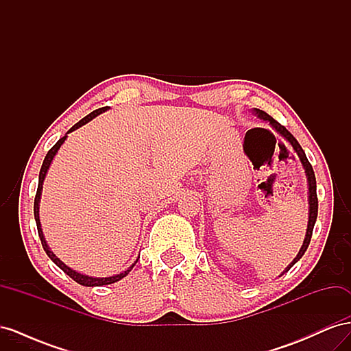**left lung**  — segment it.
I'll list each match as a JSON object with an SVG mask.
<instances>
[{
  "mask_svg": "<svg viewBox=\"0 0 351 351\" xmlns=\"http://www.w3.org/2000/svg\"><path fill=\"white\" fill-rule=\"evenodd\" d=\"M254 114H256L261 120H265V121H269V124L274 127L275 130H277L285 141H289L290 142V145L293 146V149L297 152V155H299V158H300V161H302V164H303V168H304V171H306V177H307V186H309V221H307V230H306V237H304V241H303V246H302V249L299 250V253H297V256L294 258V261L289 265V267L285 268V271L284 272H287V271H290V268L293 267V265L299 261L303 254H304V252H306V249L309 247V243H311V239H312V232H313V227H315V222H316V217H317V196H316V178H315V173H313V168H312V165H311V162L307 161V158H306V154H304V151L302 149V146L299 145V142L295 141V137L285 129L284 125H281L278 121H275L271 115H268L267 112L265 111H262V110H258V108H254ZM282 272V274H284Z\"/></svg>",
  "mask_w": 351,
  "mask_h": 351,
  "instance_id": "1",
  "label": "left lung"
}]
</instances>
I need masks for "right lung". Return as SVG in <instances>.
Returning a JSON list of instances; mask_svg holds the SVG:
<instances>
[{
  "mask_svg": "<svg viewBox=\"0 0 351 351\" xmlns=\"http://www.w3.org/2000/svg\"><path fill=\"white\" fill-rule=\"evenodd\" d=\"M107 110H108V107H102V108H99V110H95L93 112H90L89 115L84 117V119H82L79 123L74 124V125L71 127V129L67 132V134H69L70 132H73V130L79 129V127H82L83 124H86L88 121H90L92 119H95V117L99 115V114H101V112H104V111H107ZM67 134H66L64 137H61V139H60L54 146L51 147V149H49V151H48V154H47V156H45V159H44V164H42V167H40L39 183H38V190H36L35 204H34V214H35V221H36V227H38V234H39V239H40V243H42V247H44V250L47 252V254L49 256V259H51L52 262H54L60 269L64 271V272L69 275L70 278H73L74 281L79 282L80 285H84V287H101V285L114 284V282H117V281H120L121 278H124L125 275L129 274V272L133 269V267H134L137 261L132 265V267H130L129 269L124 271V272H121V274L112 275V277H105V278H95V277H89V275H83V274H80V272H77V271H74V269L69 268L64 262H61V261L56 256V254L51 252L49 246H48L47 241H45L44 232H42V228H40V219H39V202H40V193H42V184H44V180H45V176H47V173H48V169H49V165H51V162H52V159H54V156L57 155V152H58V149L61 147V145L64 143V141L67 139Z\"/></svg>",
  "mask_w": 351,
  "mask_h": 351,
  "instance_id": "add662e5",
  "label": "right lung"
}]
</instances>
